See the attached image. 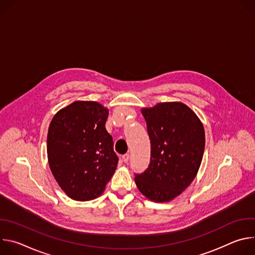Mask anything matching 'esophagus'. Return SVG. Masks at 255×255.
Returning <instances> with one entry per match:
<instances>
[{"mask_svg":"<svg viewBox=\"0 0 255 255\" xmlns=\"http://www.w3.org/2000/svg\"><path fill=\"white\" fill-rule=\"evenodd\" d=\"M122 160L126 163V162H128V160H129V154L128 153H126V154H124V155H122Z\"/></svg>","mask_w":255,"mask_h":255,"instance_id":"obj_1","label":"esophagus"}]
</instances>
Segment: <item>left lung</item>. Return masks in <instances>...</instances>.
I'll return each instance as SVG.
<instances>
[{"label":"left lung","instance_id":"obj_1","mask_svg":"<svg viewBox=\"0 0 255 255\" xmlns=\"http://www.w3.org/2000/svg\"><path fill=\"white\" fill-rule=\"evenodd\" d=\"M151 144L147 169L135 174L142 195L153 202H169L183 193L196 177L205 149L202 122L187 105L159 103L143 108Z\"/></svg>","mask_w":255,"mask_h":255}]
</instances>
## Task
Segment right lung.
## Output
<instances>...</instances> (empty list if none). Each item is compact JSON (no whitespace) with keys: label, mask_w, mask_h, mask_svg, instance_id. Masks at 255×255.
I'll use <instances>...</instances> for the list:
<instances>
[{"label":"right lung","mask_w":255,"mask_h":255,"mask_svg":"<svg viewBox=\"0 0 255 255\" xmlns=\"http://www.w3.org/2000/svg\"><path fill=\"white\" fill-rule=\"evenodd\" d=\"M109 110L93 101H76L59 110L47 134L50 170L72 200L100 197L114 174L118 156L105 124Z\"/></svg>","instance_id":"right-lung-1"}]
</instances>
